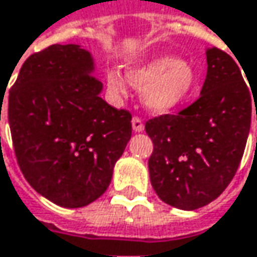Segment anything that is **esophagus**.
Wrapping results in <instances>:
<instances>
[{
	"label": "esophagus",
	"mask_w": 257,
	"mask_h": 257,
	"mask_svg": "<svg viewBox=\"0 0 257 257\" xmlns=\"http://www.w3.org/2000/svg\"><path fill=\"white\" fill-rule=\"evenodd\" d=\"M132 128L135 132H143L144 131V123H143V119L138 117V116H134L132 117Z\"/></svg>",
	"instance_id": "obj_1"
}]
</instances>
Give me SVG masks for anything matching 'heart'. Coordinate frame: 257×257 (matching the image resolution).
<instances>
[{"label": "heart", "mask_w": 257, "mask_h": 257, "mask_svg": "<svg viewBox=\"0 0 257 257\" xmlns=\"http://www.w3.org/2000/svg\"><path fill=\"white\" fill-rule=\"evenodd\" d=\"M126 75L134 86L141 88L143 103L154 113H168L184 104L193 94L197 79L188 61L168 56L131 64ZM107 82L111 91L126 92V81L117 70L108 72Z\"/></svg>", "instance_id": "heart-1"}]
</instances>
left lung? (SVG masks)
<instances>
[{"label":"left lung","mask_w":257,"mask_h":257,"mask_svg":"<svg viewBox=\"0 0 257 257\" xmlns=\"http://www.w3.org/2000/svg\"><path fill=\"white\" fill-rule=\"evenodd\" d=\"M206 56L207 75L197 100L176 114L146 122L154 146L149 159L153 188L182 210L203 207L223 193L240 166L251 122L254 92L237 63L219 48Z\"/></svg>","instance_id":"left-lung-1"}]
</instances>
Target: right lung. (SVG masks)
<instances>
[{
	"label": "right lung",
	"mask_w": 257,
	"mask_h": 257,
	"mask_svg": "<svg viewBox=\"0 0 257 257\" xmlns=\"http://www.w3.org/2000/svg\"><path fill=\"white\" fill-rule=\"evenodd\" d=\"M92 70L79 45L54 44L26 59L9 94L20 171L63 207L86 206L104 193L132 134V114L100 97L103 83Z\"/></svg>",
	"instance_id": "right-lung-1"
}]
</instances>
